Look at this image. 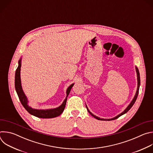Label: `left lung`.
<instances>
[{"label": "left lung", "mask_w": 153, "mask_h": 153, "mask_svg": "<svg viewBox=\"0 0 153 153\" xmlns=\"http://www.w3.org/2000/svg\"><path fill=\"white\" fill-rule=\"evenodd\" d=\"M136 73H137V91H136V94H135V96H134V98H133V100L131 102V103H129V105L127 106V108L125 109V110L122 112V113H121L120 114H119V115H117V116H116V117H113V118H112V119H101V118H100V117H97V116H96L95 115H94L93 113H91L90 111V110H88V107H87V106H86V109H87V110H88V113L92 116H93L94 118H96V119H97V120H115V119H117V118H119L120 116H122L123 114H125V113H126L130 109H131V108L132 106H133V105L134 104V103H135V102H136V99H137V96H138V94H139V87H140V73H139V70H138V68L136 67Z\"/></svg>", "instance_id": "left-lung-1"}]
</instances>
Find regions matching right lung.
<instances>
[{
    "label": "right lung",
    "mask_w": 153,
    "mask_h": 153,
    "mask_svg": "<svg viewBox=\"0 0 153 153\" xmlns=\"http://www.w3.org/2000/svg\"><path fill=\"white\" fill-rule=\"evenodd\" d=\"M21 59L19 60V65L16 71L15 74V88L19 98V100L23 105V106L25 108V110L31 115H33L39 118H43V119H50L54 118L60 116L63 111L65 105H66L67 97L68 96L71 88L73 86L74 83L71 84L67 90V97L63 102L62 104L59 107L54 109H48V110H37L30 107L28 105V100L27 99V96L24 94L21 85V80H20V67H21Z\"/></svg>",
    "instance_id": "obj_1"
}]
</instances>
